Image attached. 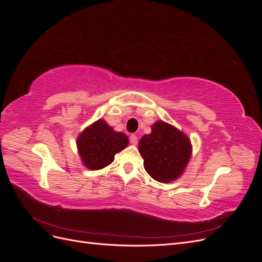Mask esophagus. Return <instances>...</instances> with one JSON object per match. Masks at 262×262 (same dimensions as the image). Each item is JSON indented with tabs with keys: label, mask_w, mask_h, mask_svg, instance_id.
<instances>
[{
	"label": "esophagus",
	"mask_w": 262,
	"mask_h": 262,
	"mask_svg": "<svg viewBox=\"0 0 262 262\" xmlns=\"http://www.w3.org/2000/svg\"><path fill=\"white\" fill-rule=\"evenodd\" d=\"M129 140H130V143L132 145H137V143H138V137L136 136V134H131Z\"/></svg>",
	"instance_id": "esophagus-1"
}]
</instances>
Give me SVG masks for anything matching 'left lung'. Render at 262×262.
<instances>
[{
	"instance_id": "1",
	"label": "left lung",
	"mask_w": 262,
	"mask_h": 262,
	"mask_svg": "<svg viewBox=\"0 0 262 262\" xmlns=\"http://www.w3.org/2000/svg\"><path fill=\"white\" fill-rule=\"evenodd\" d=\"M139 152L150 177L160 182H170L184 172L192 146L185 133L164 121H157L152 125V132L140 140Z\"/></svg>"
}]
</instances>
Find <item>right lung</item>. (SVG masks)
Wrapping results in <instances>:
<instances>
[{
  "label": "right lung",
  "instance_id": "1",
  "mask_svg": "<svg viewBox=\"0 0 262 262\" xmlns=\"http://www.w3.org/2000/svg\"><path fill=\"white\" fill-rule=\"evenodd\" d=\"M76 144L85 167L98 170L112 164L115 155L128 146L129 140L124 133L114 131L99 119L78 136Z\"/></svg>",
  "mask_w": 262,
  "mask_h": 262
}]
</instances>
